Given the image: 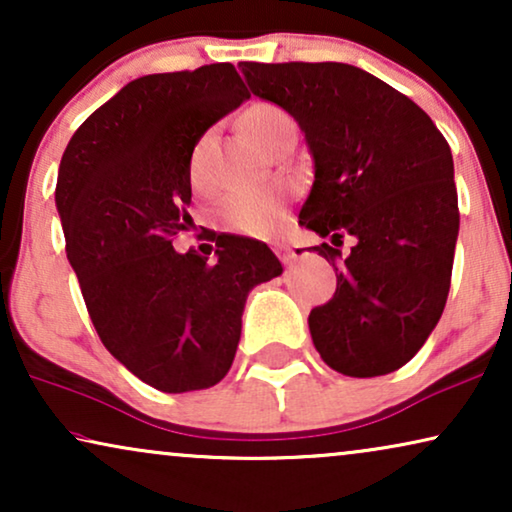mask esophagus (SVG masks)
<instances>
[{"mask_svg": "<svg viewBox=\"0 0 512 512\" xmlns=\"http://www.w3.org/2000/svg\"><path fill=\"white\" fill-rule=\"evenodd\" d=\"M275 254L279 256V261L282 263H293L296 261V251H293L289 244H275Z\"/></svg>", "mask_w": 512, "mask_h": 512, "instance_id": "esophagus-1", "label": "esophagus"}]
</instances>
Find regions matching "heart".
<instances>
[{
  "mask_svg": "<svg viewBox=\"0 0 512 512\" xmlns=\"http://www.w3.org/2000/svg\"><path fill=\"white\" fill-rule=\"evenodd\" d=\"M244 128L251 139L268 151L284 137L296 135V123L289 111L272 102H256L244 111ZM212 132H205L198 142L193 144L191 156H188V181L193 188H207L205 156L209 149ZM221 226L235 235L244 237H272L282 233L286 221H289V193L282 186H263L249 188V191H233L219 202L216 207Z\"/></svg>",
  "mask_w": 512,
  "mask_h": 512,
  "instance_id": "1",
  "label": "heart"
}]
</instances>
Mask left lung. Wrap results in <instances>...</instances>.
Here are the masks:
<instances>
[{
	"label": "left lung",
	"mask_w": 512,
	"mask_h": 512,
	"mask_svg": "<svg viewBox=\"0 0 512 512\" xmlns=\"http://www.w3.org/2000/svg\"><path fill=\"white\" fill-rule=\"evenodd\" d=\"M251 93L296 118L314 160L300 226L328 242L338 289L310 312L328 366L394 373L436 328L450 293L459 205L450 144L426 111L345 62H242ZM352 234L345 257L337 249Z\"/></svg>",
	"instance_id": "left-lung-1"
}]
</instances>
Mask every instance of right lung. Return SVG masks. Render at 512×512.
I'll use <instances>...</instances> for the list:
<instances>
[{
	"label": "right lung",
	"instance_id": "1",
	"mask_svg": "<svg viewBox=\"0 0 512 512\" xmlns=\"http://www.w3.org/2000/svg\"><path fill=\"white\" fill-rule=\"evenodd\" d=\"M244 100L230 62L142 76L81 123L60 160L55 205L95 331L165 394L226 377L249 291L282 275L268 244L249 237L216 242L214 263L172 247L191 221L193 144Z\"/></svg>",
	"mask_w": 512,
	"mask_h": 512
}]
</instances>
